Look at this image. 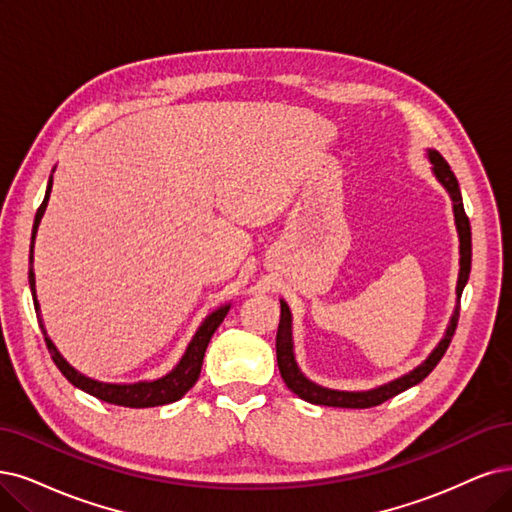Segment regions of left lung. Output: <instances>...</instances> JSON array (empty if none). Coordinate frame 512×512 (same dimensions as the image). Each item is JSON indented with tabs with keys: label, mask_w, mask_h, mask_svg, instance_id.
<instances>
[{
	"label": "left lung",
	"mask_w": 512,
	"mask_h": 512,
	"mask_svg": "<svg viewBox=\"0 0 512 512\" xmlns=\"http://www.w3.org/2000/svg\"><path fill=\"white\" fill-rule=\"evenodd\" d=\"M430 160H432V170L437 179L445 185V189L449 192L451 200H453V215H456V225H458V234H460V278H458V308L453 312L451 325L443 337V342L437 346L426 361L413 369L411 373L403 375L401 380H394L386 386H380L369 392H339V390H329V388H320L316 384H312L310 380H306L301 371L295 365L293 358V342H291V312L285 301H280V323H278V333H276V358H278V369L282 380L289 386L291 392H295L299 399H304L308 403L314 405H327V407H344V409H369L375 405H382L384 401L392 399V396L401 394L403 390L420 384L424 377H428L432 373V369L439 365V361L443 358V354L447 352L451 337L456 333L458 327V318H460V297L462 291L468 282V274H470V261H472V234H470V221L468 215L464 211V202H462V194H460V185L453 170L449 168L447 160L439 154V151H430Z\"/></svg>",
	"instance_id": "left-lung-1"
}]
</instances>
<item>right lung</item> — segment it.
<instances>
[{
    "label": "right lung",
    "mask_w": 512,
    "mask_h": 512,
    "mask_svg": "<svg viewBox=\"0 0 512 512\" xmlns=\"http://www.w3.org/2000/svg\"><path fill=\"white\" fill-rule=\"evenodd\" d=\"M50 189H52V179L48 181V189H46V196L44 202L40 204L35 213V221H33V232H31V257H29V285H31V295H33V306L37 316H40V304H37L35 299V276H33V240H35V232H37V225H40V219L46 211V204L50 198ZM230 310V306H223L219 310H215L211 316H208L202 327L198 329V333L194 335L192 342H189L183 358L179 361V365L170 371L168 375L160 377L156 382H139V384H103L97 380H90V377L82 375L80 371H75L65 358L56 352L54 344L46 337L44 325H42V318H40V327L46 339V348L52 356L54 365L61 369V373L67 377V380L75 386L80 388L92 396H97V399L111 403V405H122V407H132V409H141V407H158V405H168V403H175L179 401L181 396L192 388L198 377H200V369H202V361H204V352L208 342H211L213 333L217 331V327L223 323V318Z\"/></svg>",
    "instance_id": "right-lung-1"
}]
</instances>
